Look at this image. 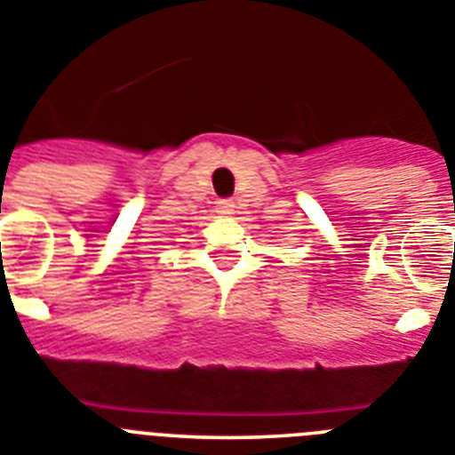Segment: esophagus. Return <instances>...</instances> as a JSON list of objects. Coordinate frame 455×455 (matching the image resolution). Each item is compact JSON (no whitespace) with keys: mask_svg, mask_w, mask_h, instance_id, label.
I'll use <instances>...</instances> for the list:
<instances>
[{"mask_svg":"<svg viewBox=\"0 0 455 455\" xmlns=\"http://www.w3.org/2000/svg\"><path fill=\"white\" fill-rule=\"evenodd\" d=\"M233 208H235L233 199H220V201H217V212H222V215H231Z\"/></svg>","mask_w":455,"mask_h":455,"instance_id":"34e87169","label":"esophagus"}]
</instances>
